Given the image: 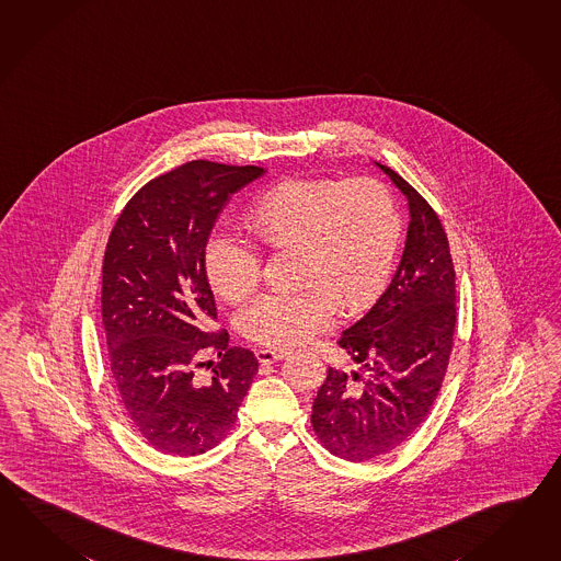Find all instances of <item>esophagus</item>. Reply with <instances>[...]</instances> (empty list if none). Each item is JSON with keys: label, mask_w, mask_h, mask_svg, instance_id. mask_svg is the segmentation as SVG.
Segmentation results:
<instances>
[{"label": "esophagus", "mask_w": 561, "mask_h": 561, "mask_svg": "<svg viewBox=\"0 0 561 561\" xmlns=\"http://www.w3.org/2000/svg\"><path fill=\"white\" fill-rule=\"evenodd\" d=\"M286 356L287 352H284V350H257L255 352V358H257V362H263V364L282 360Z\"/></svg>", "instance_id": "obj_1"}]
</instances>
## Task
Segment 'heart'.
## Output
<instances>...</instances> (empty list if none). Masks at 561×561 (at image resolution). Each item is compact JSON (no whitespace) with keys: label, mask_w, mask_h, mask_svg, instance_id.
Instances as JSON below:
<instances>
[{"label":"heart","mask_w":561,"mask_h":561,"mask_svg":"<svg viewBox=\"0 0 561 561\" xmlns=\"http://www.w3.org/2000/svg\"><path fill=\"white\" fill-rule=\"evenodd\" d=\"M243 225L262 250L299 255L304 289L260 298L241 316V332L267 348H289L330 328L337 299L346 310L362 308L387 279L399 245L397 205L370 176H289L251 203ZM203 265L213 291L229 304L260 286V255L236 237L213 236Z\"/></svg>","instance_id":"heart-1"}]
</instances>
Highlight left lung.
<instances>
[{
  "mask_svg": "<svg viewBox=\"0 0 561 561\" xmlns=\"http://www.w3.org/2000/svg\"><path fill=\"white\" fill-rule=\"evenodd\" d=\"M378 167L409 201L407 245L387 291L337 340L364 376L328 368L311 407L318 440L352 462L387 455L423 424L443 387L457 324L443 224L416 188Z\"/></svg>",
  "mask_w": 561,
  "mask_h": 561,
  "instance_id": "8db88e82",
  "label": "left lung"
}]
</instances>
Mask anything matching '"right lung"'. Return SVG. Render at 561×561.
<instances>
[{
    "label": "right lung",
    "instance_id": "right-lung-1",
    "mask_svg": "<svg viewBox=\"0 0 561 561\" xmlns=\"http://www.w3.org/2000/svg\"><path fill=\"white\" fill-rule=\"evenodd\" d=\"M263 173L185 162L138 188L106 243L102 325L116 394L138 435L173 457L217 447L257 374L250 350L209 328L217 308L203 255L225 203ZM207 355L218 358L215 367Z\"/></svg>",
    "mask_w": 561,
    "mask_h": 561
}]
</instances>
